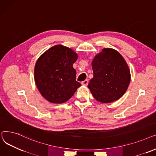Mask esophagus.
I'll list each match as a JSON object with an SVG mask.
<instances>
[{
    "mask_svg": "<svg viewBox=\"0 0 156 156\" xmlns=\"http://www.w3.org/2000/svg\"><path fill=\"white\" fill-rule=\"evenodd\" d=\"M81 84H82L84 86H87V84H88V80H85L83 81V82L81 83Z\"/></svg>",
    "mask_w": 156,
    "mask_h": 156,
    "instance_id": "1",
    "label": "esophagus"
}]
</instances>
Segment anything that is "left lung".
Here are the masks:
<instances>
[{"label":"left lung","mask_w":156,"mask_h":156,"mask_svg":"<svg viewBox=\"0 0 156 156\" xmlns=\"http://www.w3.org/2000/svg\"><path fill=\"white\" fill-rule=\"evenodd\" d=\"M93 77L88 84L94 98L108 103L119 99L126 91L131 75L122 56L114 49H103L92 62Z\"/></svg>","instance_id":"left-lung-1"}]
</instances>
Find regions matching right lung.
<instances>
[{
	"label": "right lung",
	"mask_w": 156,
	"mask_h": 156,
	"mask_svg": "<svg viewBox=\"0 0 156 156\" xmlns=\"http://www.w3.org/2000/svg\"><path fill=\"white\" fill-rule=\"evenodd\" d=\"M77 55L62 45L51 48L37 61L34 70L35 82L44 98L55 103H63L70 99L81 86L76 81L73 64Z\"/></svg>",
	"instance_id": "1"
}]
</instances>
